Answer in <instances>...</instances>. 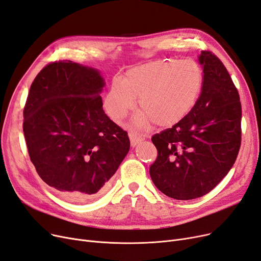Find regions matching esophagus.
<instances>
[{"label":"esophagus","mask_w":261,"mask_h":261,"mask_svg":"<svg viewBox=\"0 0 261 261\" xmlns=\"http://www.w3.org/2000/svg\"><path fill=\"white\" fill-rule=\"evenodd\" d=\"M129 138H130V143H131V146H132V147H135V146L139 145V144L143 141L142 138L137 137V135L133 134V133H130V134H129Z\"/></svg>","instance_id":"1"}]
</instances>
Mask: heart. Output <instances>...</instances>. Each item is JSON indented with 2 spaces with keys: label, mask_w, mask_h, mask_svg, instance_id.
I'll use <instances>...</instances> for the list:
<instances>
[{
  "label": "heart",
  "mask_w": 261,
  "mask_h": 261,
  "mask_svg": "<svg viewBox=\"0 0 261 261\" xmlns=\"http://www.w3.org/2000/svg\"><path fill=\"white\" fill-rule=\"evenodd\" d=\"M205 86V71L193 59H165L133 67L121 81L114 79L105 98L111 119L120 122L134 108L141 111L133 126L145 130L152 122L159 128L173 127L194 109Z\"/></svg>",
  "instance_id": "1"
}]
</instances>
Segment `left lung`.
Wrapping results in <instances>:
<instances>
[{
  "instance_id": "1",
  "label": "left lung",
  "mask_w": 261,
  "mask_h": 261,
  "mask_svg": "<svg viewBox=\"0 0 261 261\" xmlns=\"http://www.w3.org/2000/svg\"><path fill=\"white\" fill-rule=\"evenodd\" d=\"M205 86L196 106L172 128L151 138L158 156L149 168L163 194L179 200L201 197L232 167L241 145V102L218 56L201 51Z\"/></svg>"
}]
</instances>
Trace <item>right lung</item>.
Wrapping results in <instances>:
<instances>
[{"mask_svg":"<svg viewBox=\"0 0 261 261\" xmlns=\"http://www.w3.org/2000/svg\"><path fill=\"white\" fill-rule=\"evenodd\" d=\"M105 84L95 68L53 62L33 81L23 110L32 163L44 182L73 201L102 193L130 149L128 133L103 111Z\"/></svg>","mask_w":261,"mask_h":261,"instance_id":"right-lung-1","label":"right lung"}]
</instances>
